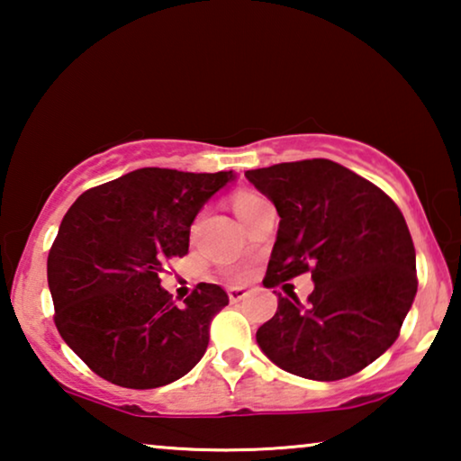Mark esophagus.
I'll list each match as a JSON object with an SVG mask.
<instances>
[{"mask_svg": "<svg viewBox=\"0 0 461 461\" xmlns=\"http://www.w3.org/2000/svg\"><path fill=\"white\" fill-rule=\"evenodd\" d=\"M245 295H248V292H245V287H229V300L232 302V304H237V302H241Z\"/></svg>", "mask_w": 461, "mask_h": 461, "instance_id": "esophagus-1", "label": "esophagus"}]
</instances>
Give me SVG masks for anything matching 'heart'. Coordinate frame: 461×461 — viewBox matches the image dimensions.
<instances>
[{
	"label": "heart",
	"instance_id": "obj_1",
	"mask_svg": "<svg viewBox=\"0 0 461 461\" xmlns=\"http://www.w3.org/2000/svg\"><path fill=\"white\" fill-rule=\"evenodd\" d=\"M251 197H256V194H249V193H243V194H239V197L235 199V207H239L243 203V201H248V199H251Z\"/></svg>",
	"mask_w": 461,
	"mask_h": 461
}]
</instances>
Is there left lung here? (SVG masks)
<instances>
[{
    "mask_svg": "<svg viewBox=\"0 0 461 461\" xmlns=\"http://www.w3.org/2000/svg\"><path fill=\"white\" fill-rule=\"evenodd\" d=\"M273 201L279 230L264 287L311 270L306 304L279 294L256 342L276 367L317 382L355 375L382 357L418 292L407 222L386 193L330 159L245 172Z\"/></svg>",
    "mask_w": 461,
    "mask_h": 461,
    "instance_id": "8db88e82",
    "label": "left lung"
}]
</instances>
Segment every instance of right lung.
Masks as SVG:
<instances>
[{
  "label": "right lung",
  "mask_w": 461,
  "mask_h": 461,
  "mask_svg": "<svg viewBox=\"0 0 461 461\" xmlns=\"http://www.w3.org/2000/svg\"><path fill=\"white\" fill-rule=\"evenodd\" d=\"M237 178L142 167L94 186L68 207L48 256L54 323L68 348L111 384L159 388L205 355L213 314L229 295L199 283L176 306L161 264L188 251L191 224Z\"/></svg>",
  "instance_id": "obj_1"
}]
</instances>
